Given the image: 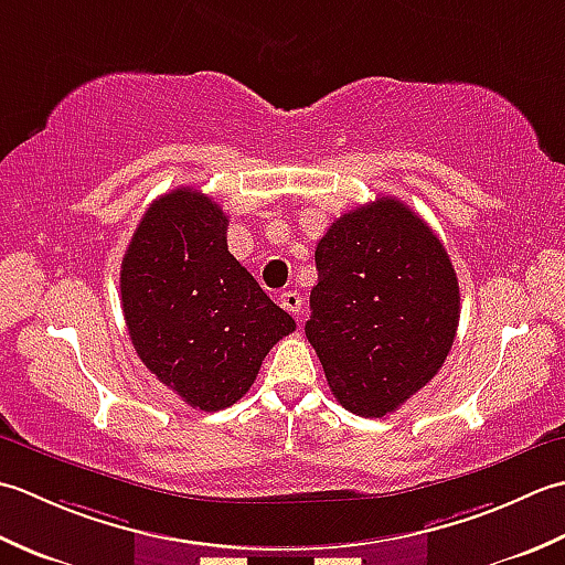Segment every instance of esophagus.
<instances>
[{"label": "esophagus", "instance_id": "1", "mask_svg": "<svg viewBox=\"0 0 565 565\" xmlns=\"http://www.w3.org/2000/svg\"><path fill=\"white\" fill-rule=\"evenodd\" d=\"M280 302H282V307L287 309V312L299 315V312H302L305 299H302V295H299L297 290H287V292L280 295Z\"/></svg>", "mask_w": 565, "mask_h": 565}]
</instances>
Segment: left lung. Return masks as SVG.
<instances>
[{"label": "left lung", "instance_id": "obj_1", "mask_svg": "<svg viewBox=\"0 0 565 565\" xmlns=\"http://www.w3.org/2000/svg\"><path fill=\"white\" fill-rule=\"evenodd\" d=\"M305 333L349 412L385 417L439 373L460 317L456 270L422 216L395 198L341 214L315 250Z\"/></svg>", "mask_w": 565, "mask_h": 565}]
</instances>
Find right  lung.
Wrapping results in <instances>:
<instances>
[{"label":"right lung","instance_id":"add662e5","mask_svg":"<svg viewBox=\"0 0 565 565\" xmlns=\"http://www.w3.org/2000/svg\"><path fill=\"white\" fill-rule=\"evenodd\" d=\"M228 218L200 190L148 206L121 260V309L138 359L202 412L248 393L295 319L228 253Z\"/></svg>","mask_w":565,"mask_h":565}]
</instances>
